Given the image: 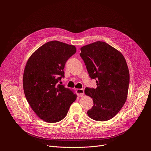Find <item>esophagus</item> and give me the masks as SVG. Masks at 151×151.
<instances>
[{"instance_id": "1", "label": "esophagus", "mask_w": 151, "mask_h": 151, "mask_svg": "<svg viewBox=\"0 0 151 151\" xmlns=\"http://www.w3.org/2000/svg\"><path fill=\"white\" fill-rule=\"evenodd\" d=\"M76 91L78 97H82L84 94L83 89H77Z\"/></svg>"}]
</instances>
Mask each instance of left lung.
Masks as SVG:
<instances>
[{
  "label": "left lung",
  "instance_id": "8db88e82",
  "mask_svg": "<svg viewBox=\"0 0 151 151\" xmlns=\"http://www.w3.org/2000/svg\"><path fill=\"white\" fill-rule=\"evenodd\" d=\"M80 56L97 88H85V93L93 99L88 111L91 119L106 121L114 118L126 101L130 74L123 55L107 43L97 41L82 47Z\"/></svg>",
  "mask_w": 151,
  "mask_h": 151
}]
</instances>
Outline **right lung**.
Instances as JSON below:
<instances>
[{
  "instance_id": "1",
  "label": "right lung",
  "mask_w": 151,
  "mask_h": 151,
  "mask_svg": "<svg viewBox=\"0 0 151 151\" xmlns=\"http://www.w3.org/2000/svg\"><path fill=\"white\" fill-rule=\"evenodd\" d=\"M76 51L74 45L53 40L39 47L27 60L23 78L24 94L32 110L45 122L62 120L76 99L72 90L58 83L64 77L67 60Z\"/></svg>"
}]
</instances>
